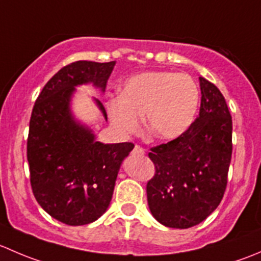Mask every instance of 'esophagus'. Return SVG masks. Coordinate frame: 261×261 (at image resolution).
<instances>
[{"mask_svg": "<svg viewBox=\"0 0 261 261\" xmlns=\"http://www.w3.org/2000/svg\"><path fill=\"white\" fill-rule=\"evenodd\" d=\"M133 154L134 155H144L145 154V151H144V149L140 145H135V147H134V150H133Z\"/></svg>", "mask_w": 261, "mask_h": 261, "instance_id": "1", "label": "esophagus"}]
</instances>
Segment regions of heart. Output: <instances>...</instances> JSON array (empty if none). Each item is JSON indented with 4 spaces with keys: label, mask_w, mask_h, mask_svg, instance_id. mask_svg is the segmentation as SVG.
I'll use <instances>...</instances> for the list:
<instances>
[{
    "label": "heart",
    "mask_w": 261,
    "mask_h": 261,
    "mask_svg": "<svg viewBox=\"0 0 261 261\" xmlns=\"http://www.w3.org/2000/svg\"><path fill=\"white\" fill-rule=\"evenodd\" d=\"M198 84L188 74L165 70L139 73L125 82L120 98L110 101L109 112L123 134L138 133L140 116L145 130L160 140H174L193 125L199 106Z\"/></svg>",
    "instance_id": "obj_1"
}]
</instances>
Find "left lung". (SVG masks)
Instances as JSON below:
<instances>
[{
  "label": "left lung",
  "instance_id": "1",
  "mask_svg": "<svg viewBox=\"0 0 261 261\" xmlns=\"http://www.w3.org/2000/svg\"><path fill=\"white\" fill-rule=\"evenodd\" d=\"M201 109L184 135L152 146L154 177L146 184L147 204L162 225L189 228L206 220L225 194L232 155V118L225 97L199 77Z\"/></svg>",
  "mask_w": 261,
  "mask_h": 261
}]
</instances>
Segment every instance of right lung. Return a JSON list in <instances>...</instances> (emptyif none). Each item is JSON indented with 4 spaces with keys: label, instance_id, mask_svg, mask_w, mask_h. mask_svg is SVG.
<instances>
[{
    "label": "right lung",
    "instance_id": "obj_1",
    "mask_svg": "<svg viewBox=\"0 0 261 261\" xmlns=\"http://www.w3.org/2000/svg\"><path fill=\"white\" fill-rule=\"evenodd\" d=\"M115 62L78 60L65 65L44 86L29 126L30 184L38 203L51 217L69 226L91 223L106 212L121 162L133 143L102 144L75 123L69 110L74 86L92 82L102 91ZM103 116V105L97 99Z\"/></svg>",
    "mask_w": 261,
    "mask_h": 261
}]
</instances>
